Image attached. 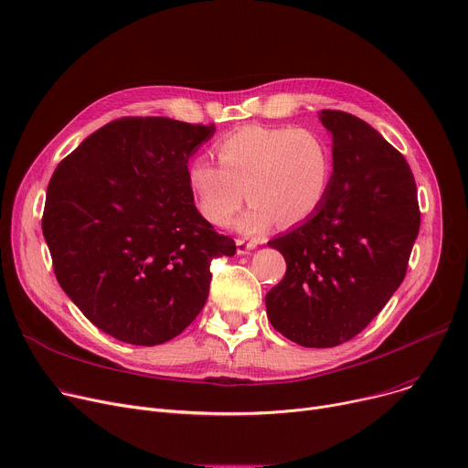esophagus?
Here are the masks:
<instances>
[{
  "instance_id": "obj_1",
  "label": "esophagus",
  "mask_w": 468,
  "mask_h": 468,
  "mask_svg": "<svg viewBox=\"0 0 468 468\" xmlns=\"http://www.w3.org/2000/svg\"><path fill=\"white\" fill-rule=\"evenodd\" d=\"M258 247L256 240H247V239H237V254H249Z\"/></svg>"
}]
</instances>
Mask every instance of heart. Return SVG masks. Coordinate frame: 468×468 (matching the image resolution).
I'll return each instance as SVG.
<instances>
[{
    "mask_svg": "<svg viewBox=\"0 0 468 468\" xmlns=\"http://www.w3.org/2000/svg\"><path fill=\"white\" fill-rule=\"evenodd\" d=\"M214 152L220 165L197 157L187 168V184L197 208L218 228L231 224L247 195L252 201L239 228L260 233L277 219L282 226L300 224L321 208L328 193L332 155L309 129L249 125L216 140Z\"/></svg>",
    "mask_w": 468,
    "mask_h": 468,
    "instance_id": "1",
    "label": "heart"
}]
</instances>
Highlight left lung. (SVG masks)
<instances>
[{"label": "left lung", "mask_w": 468, "mask_h": 468, "mask_svg": "<svg viewBox=\"0 0 468 468\" xmlns=\"http://www.w3.org/2000/svg\"><path fill=\"white\" fill-rule=\"evenodd\" d=\"M334 172L324 201L302 226L269 240L286 260L267 292L273 328L303 347H335L360 334L402 284L421 214L404 155L366 121L318 112Z\"/></svg>", "instance_id": "obj_1"}]
</instances>
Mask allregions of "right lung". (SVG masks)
<instances>
[{"label":"right lung","instance_id":"1","mask_svg":"<svg viewBox=\"0 0 468 468\" xmlns=\"http://www.w3.org/2000/svg\"><path fill=\"white\" fill-rule=\"evenodd\" d=\"M214 125L121 117L48 182L41 218L55 275L89 321L131 346L182 334L210 290V261L237 252L193 203L187 163Z\"/></svg>","mask_w":468,"mask_h":468}]
</instances>
